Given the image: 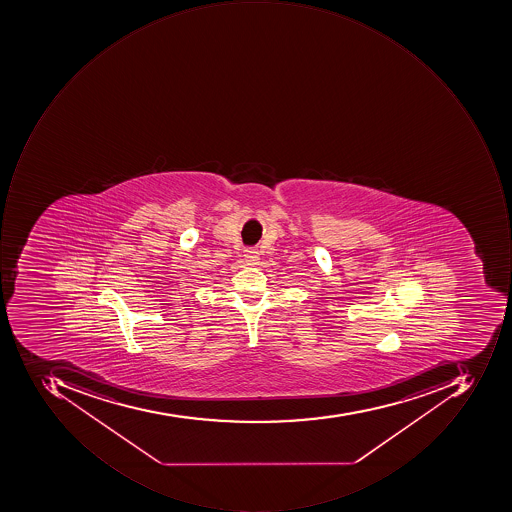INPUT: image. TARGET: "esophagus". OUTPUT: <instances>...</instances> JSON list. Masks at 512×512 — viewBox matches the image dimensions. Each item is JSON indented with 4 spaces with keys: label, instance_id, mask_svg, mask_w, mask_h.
Returning a JSON list of instances; mask_svg holds the SVG:
<instances>
[{
    "label": "esophagus",
    "instance_id": "34e87169",
    "mask_svg": "<svg viewBox=\"0 0 512 512\" xmlns=\"http://www.w3.org/2000/svg\"><path fill=\"white\" fill-rule=\"evenodd\" d=\"M244 260H246V263L251 264V266L257 264L258 260H260L257 249H248L246 254H244Z\"/></svg>",
    "mask_w": 512,
    "mask_h": 512
}]
</instances>
